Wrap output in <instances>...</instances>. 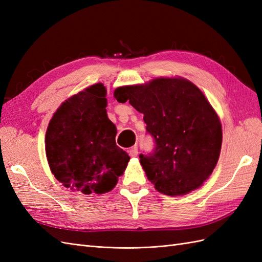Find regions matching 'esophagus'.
I'll list each match as a JSON object with an SVG mask.
<instances>
[{
	"label": "esophagus",
	"instance_id": "1",
	"mask_svg": "<svg viewBox=\"0 0 262 262\" xmlns=\"http://www.w3.org/2000/svg\"><path fill=\"white\" fill-rule=\"evenodd\" d=\"M129 155L131 157H136L138 155V146H132L130 149H129Z\"/></svg>",
	"mask_w": 262,
	"mask_h": 262
}]
</instances>
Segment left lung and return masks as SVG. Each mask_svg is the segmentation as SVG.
I'll return each mask as SVG.
<instances>
[{
  "label": "left lung",
  "instance_id": "1",
  "mask_svg": "<svg viewBox=\"0 0 262 262\" xmlns=\"http://www.w3.org/2000/svg\"><path fill=\"white\" fill-rule=\"evenodd\" d=\"M114 94L144 115L156 147L149 156L141 154L140 163L158 192L184 195L209 179L223 137L220 118L199 87L180 76L156 77Z\"/></svg>",
  "mask_w": 262,
  "mask_h": 262
}]
</instances>
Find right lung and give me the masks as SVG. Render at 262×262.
I'll return each mask as SVG.
<instances>
[{
	"instance_id": "right-lung-1",
	"label": "right lung",
	"mask_w": 262,
	"mask_h": 262,
	"mask_svg": "<svg viewBox=\"0 0 262 262\" xmlns=\"http://www.w3.org/2000/svg\"><path fill=\"white\" fill-rule=\"evenodd\" d=\"M107 90L97 83L57 109L46 132V155L55 179L84 194L113 190L130 156L116 145V125L107 116Z\"/></svg>"
}]
</instances>
